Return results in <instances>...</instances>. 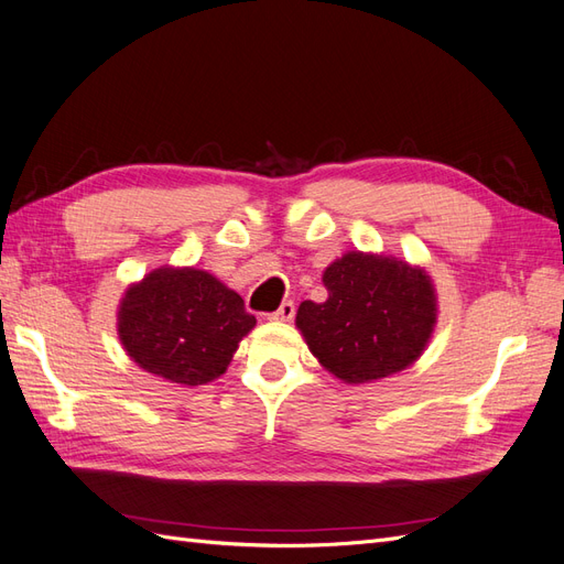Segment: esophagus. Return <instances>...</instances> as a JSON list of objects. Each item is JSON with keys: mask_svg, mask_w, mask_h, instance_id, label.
<instances>
[{"mask_svg": "<svg viewBox=\"0 0 564 564\" xmlns=\"http://www.w3.org/2000/svg\"><path fill=\"white\" fill-rule=\"evenodd\" d=\"M293 316H295V302L293 300H285L276 312L269 314V318H273V321H291Z\"/></svg>", "mask_w": 564, "mask_h": 564, "instance_id": "obj_1", "label": "esophagus"}]
</instances>
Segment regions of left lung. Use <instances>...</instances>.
Returning a JSON list of instances; mask_svg holds the SVG:
<instances>
[{"mask_svg":"<svg viewBox=\"0 0 564 564\" xmlns=\"http://www.w3.org/2000/svg\"><path fill=\"white\" fill-rule=\"evenodd\" d=\"M326 302L304 300L295 324L314 357L345 382L404 371L425 349L437 300L423 269L347 252L324 271Z\"/></svg>","mask_w":564,"mask_h":564,"instance_id":"obj_1","label":"left lung"}]
</instances>
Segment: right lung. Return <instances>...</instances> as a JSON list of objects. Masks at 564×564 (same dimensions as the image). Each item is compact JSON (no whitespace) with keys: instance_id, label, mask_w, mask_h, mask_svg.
Returning <instances> with one entry per match:
<instances>
[{"instance_id":"add662e5","label":"right lung","mask_w":564,"mask_h":564,"mask_svg":"<svg viewBox=\"0 0 564 564\" xmlns=\"http://www.w3.org/2000/svg\"><path fill=\"white\" fill-rule=\"evenodd\" d=\"M254 324L243 297L198 269L149 273L124 293L118 312L127 354L143 371L176 384L221 376Z\"/></svg>"}]
</instances>
